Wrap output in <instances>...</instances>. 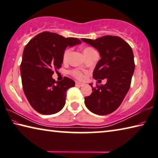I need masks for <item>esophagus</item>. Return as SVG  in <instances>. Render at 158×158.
I'll use <instances>...</instances> for the list:
<instances>
[{
	"label": "esophagus",
	"instance_id": "1",
	"mask_svg": "<svg viewBox=\"0 0 158 158\" xmlns=\"http://www.w3.org/2000/svg\"><path fill=\"white\" fill-rule=\"evenodd\" d=\"M76 85L77 87H82V86H84L85 84L81 83V82H76Z\"/></svg>",
	"mask_w": 158,
	"mask_h": 158
}]
</instances>
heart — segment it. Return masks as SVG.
Returning a JSON list of instances; mask_svg holds the SVG:
<instances>
[{"label": "heart", "instance_id": "obj_1", "mask_svg": "<svg viewBox=\"0 0 158 158\" xmlns=\"http://www.w3.org/2000/svg\"><path fill=\"white\" fill-rule=\"evenodd\" d=\"M71 50L72 49L71 48H66L65 50H64V53H63V60L64 61H66L69 59L70 54H71ZM94 51L95 50L93 48H89V47H87L84 49L83 52H84V55H85V56H86ZM71 73L74 77H76V78H78V79H82V78H83V77H84L83 74H82L81 71H77V70H74V71L71 72Z\"/></svg>", "mask_w": 158, "mask_h": 158}]
</instances>
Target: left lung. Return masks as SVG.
Returning a JSON list of instances; mask_svg holds the SVG:
<instances>
[{"instance_id": "obj_1", "label": "left lung", "mask_w": 158, "mask_h": 158, "mask_svg": "<svg viewBox=\"0 0 158 158\" xmlns=\"http://www.w3.org/2000/svg\"><path fill=\"white\" fill-rule=\"evenodd\" d=\"M82 40L96 48L101 56L93 77L107 80L105 85H97L96 88L89 84L92 93L85 97V106L97 115L110 114L120 106L130 89L135 68L132 49L118 36L104 35L95 40Z\"/></svg>"}]
</instances>
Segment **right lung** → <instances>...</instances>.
Wrapping results in <instances>:
<instances>
[{"label":"right lung","mask_w":158,"mask_h":158,"mask_svg":"<svg viewBox=\"0 0 158 158\" xmlns=\"http://www.w3.org/2000/svg\"><path fill=\"white\" fill-rule=\"evenodd\" d=\"M81 43L76 38L45 31L33 38L24 48L20 65L23 89L31 106L40 114H55L65 105L66 91L75 86V82L67 77L55 81L53 69L61 68L68 46Z\"/></svg>","instance_id":"right-lung-1"}]
</instances>
